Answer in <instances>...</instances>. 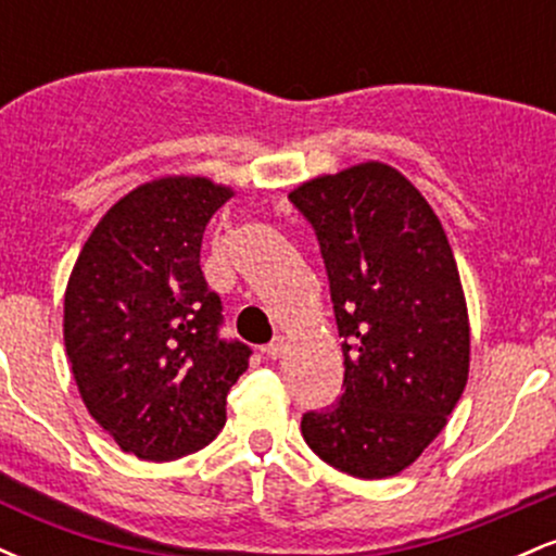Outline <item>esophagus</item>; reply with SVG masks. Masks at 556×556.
Listing matches in <instances>:
<instances>
[{
    "label": "esophagus",
    "instance_id": "34e87169",
    "mask_svg": "<svg viewBox=\"0 0 556 556\" xmlns=\"http://www.w3.org/2000/svg\"><path fill=\"white\" fill-rule=\"evenodd\" d=\"M264 355H266V358H269V361L282 358V355H285V342H282V340H274L271 344H266Z\"/></svg>",
    "mask_w": 556,
    "mask_h": 556
}]
</instances>
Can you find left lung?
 Listing matches in <instances>:
<instances>
[{
	"instance_id": "8db88e82",
	"label": "left lung",
	"mask_w": 556,
	"mask_h": 556,
	"mask_svg": "<svg viewBox=\"0 0 556 556\" xmlns=\"http://www.w3.org/2000/svg\"><path fill=\"white\" fill-rule=\"evenodd\" d=\"M316 229L342 337L344 392L305 413V444L355 478L397 476L463 397L470 324L442 222L402 172L363 162L290 193Z\"/></svg>"
}]
</instances>
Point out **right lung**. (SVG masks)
I'll return each mask as SVG.
<instances>
[{
    "mask_svg": "<svg viewBox=\"0 0 556 556\" xmlns=\"http://www.w3.org/2000/svg\"><path fill=\"white\" fill-rule=\"evenodd\" d=\"M235 195L208 177H159L101 216L65 290V348L88 413L119 450L177 460L227 420L251 348L219 340L201 271L208 219Z\"/></svg>",
    "mask_w": 556,
    "mask_h": 556,
    "instance_id": "right-lung-1",
    "label": "right lung"
}]
</instances>
